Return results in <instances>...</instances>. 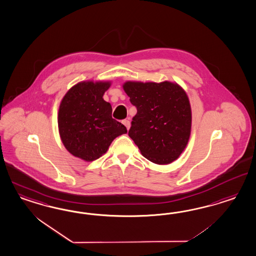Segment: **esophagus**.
I'll use <instances>...</instances> for the list:
<instances>
[{"mask_svg": "<svg viewBox=\"0 0 256 256\" xmlns=\"http://www.w3.org/2000/svg\"><path fill=\"white\" fill-rule=\"evenodd\" d=\"M122 124L125 125V127L127 128V130H129V128H130V126H131L130 120H124L122 122Z\"/></svg>", "mask_w": 256, "mask_h": 256, "instance_id": "34e87169", "label": "esophagus"}]
</instances>
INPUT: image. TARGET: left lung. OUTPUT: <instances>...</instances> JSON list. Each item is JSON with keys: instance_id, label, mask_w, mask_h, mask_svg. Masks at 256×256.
<instances>
[{"instance_id": "left-lung-1", "label": "left lung", "mask_w": 256, "mask_h": 256, "mask_svg": "<svg viewBox=\"0 0 256 256\" xmlns=\"http://www.w3.org/2000/svg\"><path fill=\"white\" fill-rule=\"evenodd\" d=\"M124 90L138 113L129 136L142 155L157 164H168L182 154L190 138L189 98L176 83L127 81Z\"/></svg>"}]
</instances>
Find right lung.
<instances>
[{"mask_svg": "<svg viewBox=\"0 0 256 256\" xmlns=\"http://www.w3.org/2000/svg\"><path fill=\"white\" fill-rule=\"evenodd\" d=\"M110 82L83 81L62 98L58 114L60 136L70 154L87 162L100 158L112 141L127 132L112 118V108L102 98Z\"/></svg>", "mask_w": 256, "mask_h": 256, "instance_id": "1", "label": "right lung"}]
</instances>
